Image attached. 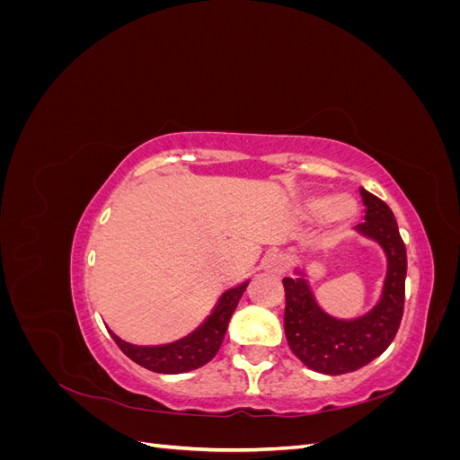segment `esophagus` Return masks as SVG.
<instances>
[{"instance_id":"1","label":"esophagus","mask_w":460,"mask_h":460,"mask_svg":"<svg viewBox=\"0 0 460 460\" xmlns=\"http://www.w3.org/2000/svg\"><path fill=\"white\" fill-rule=\"evenodd\" d=\"M262 270L269 272V274H274V276L282 274V272L286 270V257L276 255V253H272V255H269V257H264V261H262Z\"/></svg>"}]
</instances>
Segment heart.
Returning a JSON list of instances; mask_svg holds the SVG:
<instances>
[{"label":"heart","instance_id":"1","mask_svg":"<svg viewBox=\"0 0 460 460\" xmlns=\"http://www.w3.org/2000/svg\"><path fill=\"white\" fill-rule=\"evenodd\" d=\"M360 205L351 193L330 196L324 191L311 193L299 205V215L307 220H320L328 240L338 238L358 218Z\"/></svg>","mask_w":460,"mask_h":460}]
</instances>
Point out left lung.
Wrapping results in <instances>:
<instances>
[{
    "label": "left lung",
    "instance_id": "1",
    "mask_svg": "<svg viewBox=\"0 0 460 460\" xmlns=\"http://www.w3.org/2000/svg\"><path fill=\"white\" fill-rule=\"evenodd\" d=\"M367 207L357 235L374 242L385 255V276L374 307L355 318H338L320 307L305 262L284 278V330L289 349L301 363L320 374L338 376L367 367L394 341L405 305L407 249L395 217L382 199L360 188Z\"/></svg>",
    "mask_w": 460,
    "mask_h": 460
}]
</instances>
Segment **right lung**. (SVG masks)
I'll list each match as a JSON object with an SVG mask.
<instances>
[{"label":"right lung","mask_w":460,"mask_h":460,"mask_svg":"<svg viewBox=\"0 0 460 460\" xmlns=\"http://www.w3.org/2000/svg\"><path fill=\"white\" fill-rule=\"evenodd\" d=\"M247 286L249 280L226 289L215 303L213 311L207 314V318L196 330H191L188 336L171 343L134 345L120 340L117 333H113L109 328L107 330L124 355L132 358L136 365H140L151 372L182 374L196 370L207 365L220 349L230 318L235 307H238Z\"/></svg>","instance_id":"add662e5"}]
</instances>
